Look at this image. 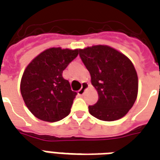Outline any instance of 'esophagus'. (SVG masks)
Masks as SVG:
<instances>
[{
  "label": "esophagus",
  "instance_id": "34e87169",
  "mask_svg": "<svg viewBox=\"0 0 160 160\" xmlns=\"http://www.w3.org/2000/svg\"><path fill=\"white\" fill-rule=\"evenodd\" d=\"M88 87V84L87 83V82H82V88L78 90L79 95H83V94H84L85 90L87 89Z\"/></svg>",
  "mask_w": 160,
  "mask_h": 160
}]
</instances>
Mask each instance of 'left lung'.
Returning <instances> with one entry per match:
<instances>
[{"label":"left lung","instance_id":"left-lung-1","mask_svg":"<svg viewBox=\"0 0 160 160\" xmlns=\"http://www.w3.org/2000/svg\"><path fill=\"white\" fill-rule=\"evenodd\" d=\"M79 55L99 95L97 102L88 106L89 113L102 121L125 116L138 93V77L130 59L107 45L79 49Z\"/></svg>","mask_w":160,"mask_h":160}]
</instances>
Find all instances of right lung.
I'll return each instance as SVG.
<instances>
[{"mask_svg": "<svg viewBox=\"0 0 160 160\" xmlns=\"http://www.w3.org/2000/svg\"><path fill=\"white\" fill-rule=\"evenodd\" d=\"M78 52L79 49L51 48L38 54L25 68L20 91L35 117L57 122L69 115L77 93L72 91L62 73Z\"/></svg>", "mask_w": 160, "mask_h": 160, "instance_id": "obj_1", "label": "right lung"}]
</instances>
